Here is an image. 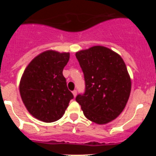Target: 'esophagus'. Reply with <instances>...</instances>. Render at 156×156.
Listing matches in <instances>:
<instances>
[{
  "label": "esophagus",
  "mask_w": 156,
  "mask_h": 156,
  "mask_svg": "<svg viewBox=\"0 0 156 156\" xmlns=\"http://www.w3.org/2000/svg\"><path fill=\"white\" fill-rule=\"evenodd\" d=\"M73 94L74 97H76V94H77V90H74L73 91Z\"/></svg>",
  "instance_id": "obj_1"
}]
</instances>
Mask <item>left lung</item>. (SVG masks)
Instances as JSON below:
<instances>
[{"mask_svg":"<svg viewBox=\"0 0 156 156\" xmlns=\"http://www.w3.org/2000/svg\"><path fill=\"white\" fill-rule=\"evenodd\" d=\"M83 73L85 90L76 98L83 114L98 124L108 123L124 109L131 81L122 58L102 46L76 52Z\"/></svg>","mask_w":156,"mask_h":156,"instance_id":"left-lung-1","label":"left lung"}]
</instances>
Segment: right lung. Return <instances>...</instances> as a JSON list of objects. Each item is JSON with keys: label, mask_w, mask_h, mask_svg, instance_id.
I'll return each instance as SVG.
<instances>
[{"label": "right lung", "mask_w": 156, "mask_h": 156, "mask_svg": "<svg viewBox=\"0 0 156 156\" xmlns=\"http://www.w3.org/2000/svg\"><path fill=\"white\" fill-rule=\"evenodd\" d=\"M69 59V53L47 51L25 69L19 91L29 112L37 119L45 122L58 120L73 98L62 74Z\"/></svg>", "instance_id": "1"}]
</instances>
